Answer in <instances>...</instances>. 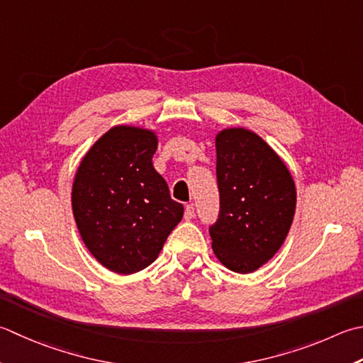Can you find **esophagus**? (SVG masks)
Masks as SVG:
<instances>
[{
	"label": "esophagus",
	"mask_w": 363,
	"mask_h": 363,
	"mask_svg": "<svg viewBox=\"0 0 363 363\" xmlns=\"http://www.w3.org/2000/svg\"><path fill=\"white\" fill-rule=\"evenodd\" d=\"M195 217V208L191 204L186 206V211H184V218L186 220H191Z\"/></svg>",
	"instance_id": "34e87169"
}]
</instances>
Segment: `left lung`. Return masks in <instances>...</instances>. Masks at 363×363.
Listing matches in <instances>:
<instances>
[{
    "label": "left lung",
    "mask_w": 363,
    "mask_h": 363,
    "mask_svg": "<svg viewBox=\"0 0 363 363\" xmlns=\"http://www.w3.org/2000/svg\"><path fill=\"white\" fill-rule=\"evenodd\" d=\"M220 211L209 226L223 266L250 274L271 259L286 239L296 211L288 168L257 133L226 129L216 138Z\"/></svg>",
    "instance_id": "left-lung-1"
}]
</instances>
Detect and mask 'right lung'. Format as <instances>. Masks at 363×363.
Here are the masks:
<instances>
[{
	"mask_svg": "<svg viewBox=\"0 0 363 363\" xmlns=\"http://www.w3.org/2000/svg\"><path fill=\"white\" fill-rule=\"evenodd\" d=\"M155 135L116 125L84 155L72 187L74 217L94 258L118 274H133L159 257L184 206L172 200L155 172Z\"/></svg>",
	"mask_w": 363,
	"mask_h": 363,
	"instance_id": "right-lung-1",
	"label": "right lung"
}]
</instances>
